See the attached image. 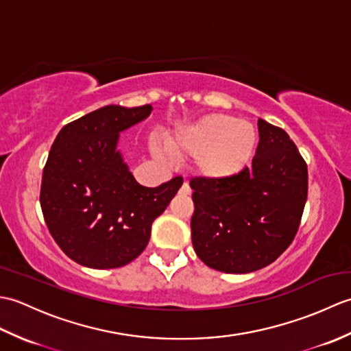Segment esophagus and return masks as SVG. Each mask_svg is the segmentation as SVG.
<instances>
[{
	"label": "esophagus",
	"instance_id": "obj_1",
	"mask_svg": "<svg viewBox=\"0 0 351 351\" xmlns=\"http://www.w3.org/2000/svg\"><path fill=\"white\" fill-rule=\"evenodd\" d=\"M181 193H182V195H191V189H190V185H189L187 182H184V184H182Z\"/></svg>",
	"mask_w": 351,
	"mask_h": 351
}]
</instances>
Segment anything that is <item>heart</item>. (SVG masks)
I'll return each mask as SVG.
<instances>
[{
	"label": "heart",
	"mask_w": 351,
	"mask_h": 351,
	"mask_svg": "<svg viewBox=\"0 0 351 351\" xmlns=\"http://www.w3.org/2000/svg\"><path fill=\"white\" fill-rule=\"evenodd\" d=\"M256 140L252 123L229 114H208L170 136L167 151L178 158L195 156V169L206 180H226L247 166Z\"/></svg>",
	"instance_id": "b5f03b06"
}]
</instances>
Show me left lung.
Segmentation results:
<instances>
[{"mask_svg":"<svg viewBox=\"0 0 351 351\" xmlns=\"http://www.w3.org/2000/svg\"><path fill=\"white\" fill-rule=\"evenodd\" d=\"M252 167L226 180L193 178L191 241L200 261L225 273L274 263L299 230L308 199V166L279 126L258 121Z\"/></svg>","mask_w":351,"mask_h":351,"instance_id":"obj_1","label":"left lung"}]
</instances>
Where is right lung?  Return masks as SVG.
<instances>
[{
  "instance_id": "obj_1",
  "label": "right lung",
  "mask_w": 351,
  "mask_h": 351,
  "mask_svg": "<svg viewBox=\"0 0 351 351\" xmlns=\"http://www.w3.org/2000/svg\"><path fill=\"white\" fill-rule=\"evenodd\" d=\"M152 106H107L64 125L43 167L45 223L75 263L107 270L130 264L146 249L152 221L182 185H140L116 151L119 132L143 121Z\"/></svg>"
}]
</instances>
